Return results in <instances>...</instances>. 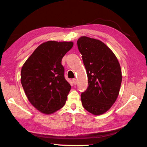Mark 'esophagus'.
Returning a JSON list of instances; mask_svg holds the SVG:
<instances>
[{"label": "esophagus", "instance_id": "1", "mask_svg": "<svg viewBox=\"0 0 147 147\" xmlns=\"http://www.w3.org/2000/svg\"><path fill=\"white\" fill-rule=\"evenodd\" d=\"M73 83L74 84V85H76V84H77V80H76V78L73 79Z\"/></svg>", "mask_w": 147, "mask_h": 147}]
</instances>
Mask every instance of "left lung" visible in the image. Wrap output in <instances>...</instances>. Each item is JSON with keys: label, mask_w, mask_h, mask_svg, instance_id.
<instances>
[{"label": "left lung", "mask_w": 147, "mask_h": 147, "mask_svg": "<svg viewBox=\"0 0 147 147\" xmlns=\"http://www.w3.org/2000/svg\"><path fill=\"white\" fill-rule=\"evenodd\" d=\"M86 69L88 87L81 94L83 107L98 115L115 102L120 90L122 73L117 58L103 42L83 36L77 41Z\"/></svg>", "instance_id": "8db88e82"}]
</instances>
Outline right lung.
Here are the masks:
<instances>
[{"label":"right lung","mask_w":147,"mask_h":147,"mask_svg":"<svg viewBox=\"0 0 147 147\" xmlns=\"http://www.w3.org/2000/svg\"><path fill=\"white\" fill-rule=\"evenodd\" d=\"M73 46V42H45L22 67V86L30 102L41 113L51 114L65 105L71 86L65 78L61 60Z\"/></svg>","instance_id":"add662e5"}]
</instances>
